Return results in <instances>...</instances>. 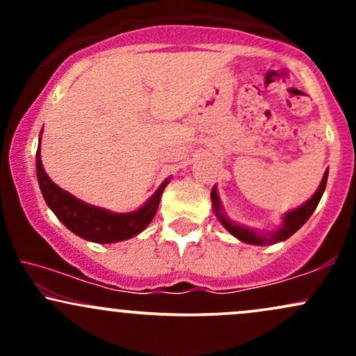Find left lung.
<instances>
[{"mask_svg": "<svg viewBox=\"0 0 356 356\" xmlns=\"http://www.w3.org/2000/svg\"><path fill=\"white\" fill-rule=\"evenodd\" d=\"M326 181H328V170H326L325 175H323L320 187H318V191L314 192L313 197L309 199V201H306V204H303L301 207H298V209L288 212V214L284 216L283 227L275 232H271V234H268V236H261L254 231L248 229V227L238 226V224L231 222V220L227 219V216L222 212V207H220V201H219V195H218V191H216V187L211 191V199H212V206H214V211H216V214H218L219 220L224 224V227H226V229L229 231L232 236H236V238L243 241V243L259 244V246H263V244H275V243H280V241L288 239L289 236L295 234V232L300 229L301 226H303L306 220L309 219V216L313 214L314 209H316L323 192H325Z\"/></svg>", "mask_w": 356, "mask_h": 356, "instance_id": "obj_1", "label": "left lung"}]
</instances>
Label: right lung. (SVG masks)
I'll return each instance as SVG.
<instances>
[{
    "label": "right lung",
    "instance_id": "1",
    "mask_svg": "<svg viewBox=\"0 0 356 356\" xmlns=\"http://www.w3.org/2000/svg\"><path fill=\"white\" fill-rule=\"evenodd\" d=\"M36 174H38V184L44 201L55 212L56 218L76 236L93 241V243H117V241H125L144 231L154 219L162 192L169 182V179L162 182L152 197L138 211L113 214L100 207L88 206L56 186L44 172L42 157H40V147L36 150Z\"/></svg>",
    "mask_w": 356,
    "mask_h": 356
}]
</instances>
